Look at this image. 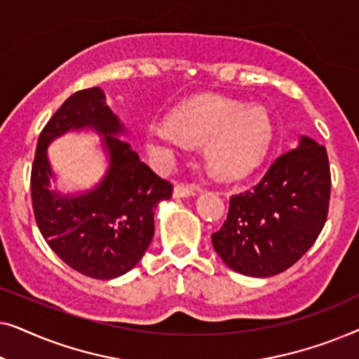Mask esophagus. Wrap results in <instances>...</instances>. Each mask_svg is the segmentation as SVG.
I'll use <instances>...</instances> for the list:
<instances>
[{
    "label": "esophagus",
    "mask_w": 359,
    "mask_h": 359,
    "mask_svg": "<svg viewBox=\"0 0 359 359\" xmlns=\"http://www.w3.org/2000/svg\"><path fill=\"white\" fill-rule=\"evenodd\" d=\"M199 193V189L189 188V186H183V184H176L173 189V198L180 199V198H191V196H196Z\"/></svg>",
    "instance_id": "esophagus-1"
}]
</instances>
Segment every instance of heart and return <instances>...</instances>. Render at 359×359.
Listing matches in <instances>:
<instances>
[{"label":"heart","mask_w":359,"mask_h":359,"mask_svg":"<svg viewBox=\"0 0 359 359\" xmlns=\"http://www.w3.org/2000/svg\"><path fill=\"white\" fill-rule=\"evenodd\" d=\"M151 154L170 160L188 144H203L210 173L224 181H240L266 158L273 144V122L266 109L245 106L224 96H199L173 111L168 121L147 127Z\"/></svg>","instance_id":"obj_1"}]
</instances>
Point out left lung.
Listing matches in <instances>:
<instances>
[{"label":"left lung","instance_id":"8db88e82","mask_svg":"<svg viewBox=\"0 0 359 359\" xmlns=\"http://www.w3.org/2000/svg\"><path fill=\"white\" fill-rule=\"evenodd\" d=\"M325 147L301 135L253 189L230 198L212 245L230 269L269 278L286 271L312 247L325 225L330 203Z\"/></svg>","mask_w":359,"mask_h":359}]
</instances>
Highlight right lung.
<instances>
[{"label":"right lung","mask_w":359,"mask_h":359,"mask_svg":"<svg viewBox=\"0 0 359 359\" xmlns=\"http://www.w3.org/2000/svg\"><path fill=\"white\" fill-rule=\"evenodd\" d=\"M93 130L102 137L107 173L91 190L62 194L48 145L68 131ZM126 126L106 104L101 88L76 91L43 127L31 173L37 227L53 252L78 273L114 279L144 257L155 232V208L171 198V184L156 176L132 150Z\"/></svg>","instance_id":"add662e5"}]
</instances>
